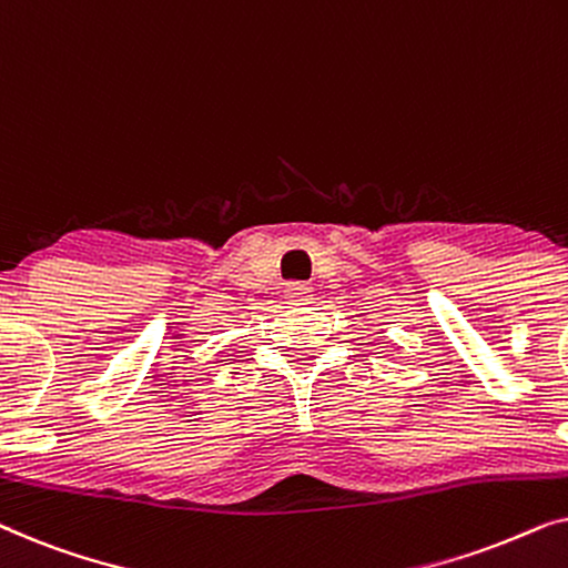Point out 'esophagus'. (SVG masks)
<instances>
[{"label": "esophagus", "mask_w": 568, "mask_h": 568, "mask_svg": "<svg viewBox=\"0 0 568 568\" xmlns=\"http://www.w3.org/2000/svg\"><path fill=\"white\" fill-rule=\"evenodd\" d=\"M284 297H286V302H290V305H305V302L313 297V294H310V286H305V284H290V286H286Z\"/></svg>", "instance_id": "esophagus-1"}]
</instances>
